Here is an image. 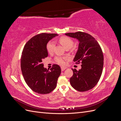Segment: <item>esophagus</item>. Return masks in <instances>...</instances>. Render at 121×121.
<instances>
[{"label": "esophagus", "instance_id": "1", "mask_svg": "<svg viewBox=\"0 0 121 121\" xmlns=\"http://www.w3.org/2000/svg\"><path fill=\"white\" fill-rule=\"evenodd\" d=\"M66 69V68H65V67H61V71H64L65 69Z\"/></svg>", "mask_w": 121, "mask_h": 121}]
</instances>
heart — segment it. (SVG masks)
<instances>
[{"instance_id":"heart-1","label":"heart","mask_w":121,"mask_h":121,"mask_svg":"<svg viewBox=\"0 0 121 121\" xmlns=\"http://www.w3.org/2000/svg\"><path fill=\"white\" fill-rule=\"evenodd\" d=\"M58 42L65 49L71 48L73 46V44H74L73 40L70 38L66 37V36H63V37H60L58 39ZM54 47V44L53 42L50 41L47 43L46 45V49L47 52L49 53H52L53 52ZM66 59L67 58L65 57L57 56L56 58V61L57 64L61 65H64L65 64V60H66Z\"/></svg>"}]
</instances>
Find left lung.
<instances>
[{"mask_svg":"<svg viewBox=\"0 0 121 121\" xmlns=\"http://www.w3.org/2000/svg\"><path fill=\"white\" fill-rule=\"evenodd\" d=\"M65 35L78 40V49L73 60L82 64L79 71L72 69L71 85L80 92L90 90L96 85L102 74L104 55L101 47L95 39L86 33L79 31Z\"/></svg>","mask_w":121,"mask_h":121,"instance_id":"left-lung-1","label":"left lung"}]
</instances>
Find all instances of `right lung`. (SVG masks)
Returning <instances> with one entry per match:
<instances>
[{
  "instance_id": "right-lung-1",
  "label": "right lung",
  "mask_w": 121,
  "mask_h": 121,
  "mask_svg": "<svg viewBox=\"0 0 121 121\" xmlns=\"http://www.w3.org/2000/svg\"><path fill=\"white\" fill-rule=\"evenodd\" d=\"M56 34L43 33L35 35L26 43L21 58V67L24 79L28 86L34 92L48 94L56 86L61 69L53 65L48 71L44 68L42 60L48 56L46 45Z\"/></svg>"
}]
</instances>
